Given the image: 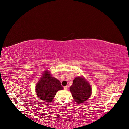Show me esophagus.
<instances>
[{
    "label": "esophagus",
    "instance_id": "obj_1",
    "mask_svg": "<svg viewBox=\"0 0 129 129\" xmlns=\"http://www.w3.org/2000/svg\"><path fill=\"white\" fill-rule=\"evenodd\" d=\"M63 88H64V90H67V88H68V87H67V86H64V87H63Z\"/></svg>",
    "mask_w": 129,
    "mask_h": 129
}]
</instances>
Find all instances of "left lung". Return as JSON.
I'll return each instance as SVG.
<instances>
[{"mask_svg": "<svg viewBox=\"0 0 129 129\" xmlns=\"http://www.w3.org/2000/svg\"><path fill=\"white\" fill-rule=\"evenodd\" d=\"M74 101L77 104L85 102L92 93L91 85L83 76H78L73 80V84L70 87Z\"/></svg>", "mask_w": 129, "mask_h": 129, "instance_id": "8db88e82", "label": "left lung"}]
</instances>
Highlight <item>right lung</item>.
Instances as JSON below:
<instances>
[{
  "label": "right lung",
  "instance_id": "1",
  "mask_svg": "<svg viewBox=\"0 0 129 129\" xmlns=\"http://www.w3.org/2000/svg\"><path fill=\"white\" fill-rule=\"evenodd\" d=\"M50 73L48 71L43 73L36 86L38 97L46 103L51 102L57 91L63 89L60 81L52 77Z\"/></svg>",
  "mask_w": 129,
  "mask_h": 129
}]
</instances>
